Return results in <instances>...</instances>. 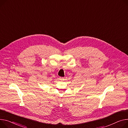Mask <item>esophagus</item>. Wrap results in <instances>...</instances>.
<instances>
[{
    "mask_svg": "<svg viewBox=\"0 0 128 128\" xmlns=\"http://www.w3.org/2000/svg\"><path fill=\"white\" fill-rule=\"evenodd\" d=\"M59 79L60 80H62H62H64V78L63 77H60V78H59Z\"/></svg>",
    "mask_w": 128,
    "mask_h": 128,
    "instance_id": "obj_1",
    "label": "esophagus"
}]
</instances>
